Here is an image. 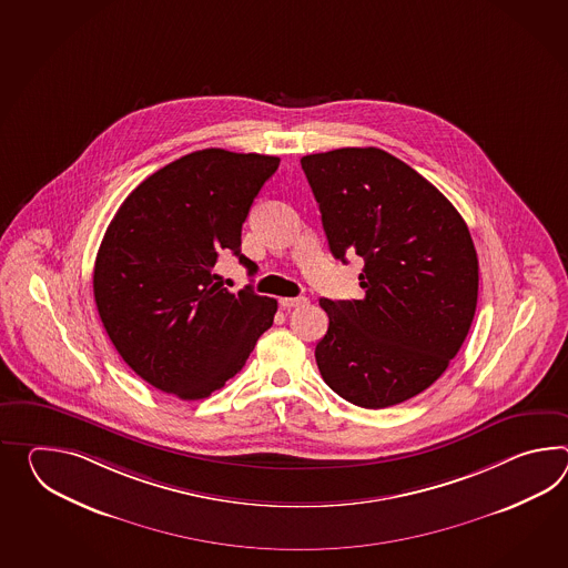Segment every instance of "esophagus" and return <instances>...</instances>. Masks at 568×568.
<instances>
[{
    "label": "esophagus",
    "instance_id": "34e87169",
    "mask_svg": "<svg viewBox=\"0 0 568 568\" xmlns=\"http://www.w3.org/2000/svg\"><path fill=\"white\" fill-rule=\"evenodd\" d=\"M278 303H281L285 310H291V307H300V305H305V303H307V297H283V300H281Z\"/></svg>",
    "mask_w": 568,
    "mask_h": 568
}]
</instances>
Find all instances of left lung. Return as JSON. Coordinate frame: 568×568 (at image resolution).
<instances>
[{
    "label": "left lung",
    "mask_w": 568,
    "mask_h": 568,
    "mask_svg": "<svg viewBox=\"0 0 568 568\" xmlns=\"http://www.w3.org/2000/svg\"><path fill=\"white\" fill-rule=\"evenodd\" d=\"M302 169L332 254L365 261L363 300H320L329 326L317 368L358 407L407 402L440 378L473 324L479 261L467 224L428 179L375 146L307 154Z\"/></svg>",
    "instance_id": "1"
}]
</instances>
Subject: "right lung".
Segmentation results:
<instances>
[{
    "instance_id": "1",
    "label": "right lung",
    "mask_w": 568,
    "mask_h": 568,
    "mask_svg": "<svg viewBox=\"0 0 568 568\" xmlns=\"http://www.w3.org/2000/svg\"><path fill=\"white\" fill-rule=\"evenodd\" d=\"M277 156L205 149L146 176L101 240L93 295L115 351L139 377L179 399L222 389L273 326L277 300L239 293L215 273L240 253L254 197Z\"/></svg>"
}]
</instances>
